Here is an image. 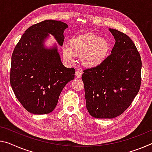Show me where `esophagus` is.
<instances>
[{
	"instance_id": "esophagus-1",
	"label": "esophagus",
	"mask_w": 152,
	"mask_h": 152,
	"mask_svg": "<svg viewBox=\"0 0 152 152\" xmlns=\"http://www.w3.org/2000/svg\"><path fill=\"white\" fill-rule=\"evenodd\" d=\"M82 74H83V72L80 70H76L75 72V75L76 77H78V78H80L82 76Z\"/></svg>"
}]
</instances>
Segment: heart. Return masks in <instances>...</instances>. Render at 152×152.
Returning a JSON list of instances; mask_svg holds the SVG:
<instances>
[{
	"instance_id": "obj_1",
	"label": "heart",
	"mask_w": 152,
	"mask_h": 152,
	"mask_svg": "<svg viewBox=\"0 0 152 152\" xmlns=\"http://www.w3.org/2000/svg\"><path fill=\"white\" fill-rule=\"evenodd\" d=\"M68 45L62 47L64 58L67 61L73 62L76 56L80 57L82 64L90 68L100 66L104 61L110 47L107 40L93 33L72 38Z\"/></svg>"
}]
</instances>
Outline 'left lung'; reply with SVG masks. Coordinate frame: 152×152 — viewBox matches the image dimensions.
Segmentation results:
<instances>
[{
    "instance_id": "8db88e82",
    "label": "left lung",
    "mask_w": 152,
    "mask_h": 152,
    "mask_svg": "<svg viewBox=\"0 0 152 152\" xmlns=\"http://www.w3.org/2000/svg\"><path fill=\"white\" fill-rule=\"evenodd\" d=\"M115 42L104 61L84 70L86 106L97 118L122 114L136 97L141 86V59L135 45L124 33L110 28Z\"/></svg>"
}]
</instances>
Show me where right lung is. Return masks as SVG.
<instances>
[{"label": "right lung", "instance_id": "obj_1", "mask_svg": "<svg viewBox=\"0 0 152 152\" xmlns=\"http://www.w3.org/2000/svg\"><path fill=\"white\" fill-rule=\"evenodd\" d=\"M66 23L45 20L30 26L15 46L11 57L10 83L23 107L34 114H49L67 83L74 79L75 69L65 67L57 46H44L53 35L60 46L64 41Z\"/></svg>", "mask_w": 152, "mask_h": 152}]
</instances>
